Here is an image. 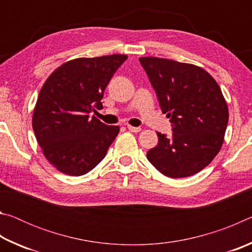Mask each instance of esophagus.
<instances>
[{"instance_id": "1", "label": "esophagus", "mask_w": 252, "mask_h": 252, "mask_svg": "<svg viewBox=\"0 0 252 252\" xmlns=\"http://www.w3.org/2000/svg\"><path fill=\"white\" fill-rule=\"evenodd\" d=\"M126 127H127V129H129L131 132H140V131H141V127H139V126H127Z\"/></svg>"}]
</instances>
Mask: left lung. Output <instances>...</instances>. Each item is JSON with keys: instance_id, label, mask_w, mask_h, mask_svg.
<instances>
[{"instance_id": "obj_1", "label": "left lung", "mask_w": 252, "mask_h": 252, "mask_svg": "<svg viewBox=\"0 0 252 252\" xmlns=\"http://www.w3.org/2000/svg\"><path fill=\"white\" fill-rule=\"evenodd\" d=\"M139 61L172 126L171 136L157 132L159 142L147 152L148 160L169 178L193 176L223 143L229 112L221 89L193 64L152 57Z\"/></svg>"}]
</instances>
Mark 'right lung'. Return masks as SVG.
Masks as SVG:
<instances>
[{"label":"right lung","instance_id":"add662e5","mask_svg":"<svg viewBox=\"0 0 252 252\" xmlns=\"http://www.w3.org/2000/svg\"><path fill=\"white\" fill-rule=\"evenodd\" d=\"M126 59L122 54L75 59L45 81L32 126L44 157L60 172L83 176L103 160L120 129L90 116L103 108L106 85Z\"/></svg>","mask_w":252,"mask_h":252}]
</instances>
